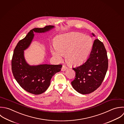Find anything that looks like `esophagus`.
Here are the masks:
<instances>
[{
	"instance_id": "obj_1",
	"label": "esophagus",
	"mask_w": 124,
	"mask_h": 124,
	"mask_svg": "<svg viewBox=\"0 0 124 124\" xmlns=\"http://www.w3.org/2000/svg\"><path fill=\"white\" fill-rule=\"evenodd\" d=\"M67 69H68V68H67L66 66H62V69H61V70H62V71H65Z\"/></svg>"
}]
</instances>
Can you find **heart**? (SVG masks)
<instances>
[{
	"instance_id": "1",
	"label": "heart",
	"mask_w": 124,
	"mask_h": 124,
	"mask_svg": "<svg viewBox=\"0 0 124 124\" xmlns=\"http://www.w3.org/2000/svg\"><path fill=\"white\" fill-rule=\"evenodd\" d=\"M92 47V40L89 36L74 32L57 37L51 52L58 61H61L63 55L66 54V60L69 64L78 65L86 60Z\"/></svg>"
}]
</instances>
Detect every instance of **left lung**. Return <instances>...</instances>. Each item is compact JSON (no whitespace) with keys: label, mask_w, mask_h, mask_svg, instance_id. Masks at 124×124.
Here are the masks:
<instances>
[{"label":"left lung","mask_w":124,"mask_h":124,"mask_svg":"<svg viewBox=\"0 0 124 124\" xmlns=\"http://www.w3.org/2000/svg\"><path fill=\"white\" fill-rule=\"evenodd\" d=\"M93 35H94L93 34ZM108 67L107 52L103 43L95 40L89 58L82 65L73 68L76 76L71 84L73 88L82 94H90L102 84Z\"/></svg>","instance_id":"left-lung-1"}]
</instances>
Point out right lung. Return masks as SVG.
I'll use <instances>...</instances> for the list:
<instances>
[{
  "label": "right lung",
  "mask_w": 124,
  "mask_h": 124,
  "mask_svg": "<svg viewBox=\"0 0 124 124\" xmlns=\"http://www.w3.org/2000/svg\"><path fill=\"white\" fill-rule=\"evenodd\" d=\"M54 28V25H47L43 28H33L18 42L14 50L11 60L13 76L21 87L30 93L39 95L44 92L49 87L52 77L62 68L61 65H30L24 58V51L30 45L34 33H46Z\"/></svg>",
  "instance_id": "right-lung-1"
}]
</instances>
